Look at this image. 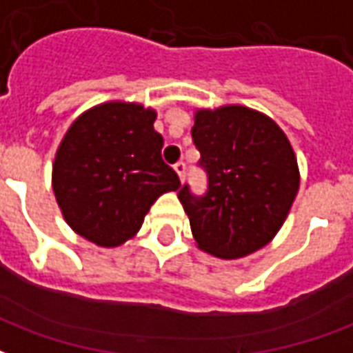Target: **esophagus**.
<instances>
[{
    "label": "esophagus",
    "instance_id": "esophagus-1",
    "mask_svg": "<svg viewBox=\"0 0 353 353\" xmlns=\"http://www.w3.org/2000/svg\"><path fill=\"white\" fill-rule=\"evenodd\" d=\"M174 170H176V174L179 176V179L183 181L185 179V170H187V166H185V162H177L176 166H174Z\"/></svg>",
    "mask_w": 353,
    "mask_h": 353
}]
</instances>
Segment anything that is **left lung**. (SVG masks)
<instances>
[{
    "instance_id": "1",
    "label": "left lung",
    "mask_w": 353,
    "mask_h": 353,
    "mask_svg": "<svg viewBox=\"0 0 353 353\" xmlns=\"http://www.w3.org/2000/svg\"><path fill=\"white\" fill-rule=\"evenodd\" d=\"M192 141L208 174L196 196L177 199L202 252L240 259L265 248L288 219L299 192V166L288 136L270 117L244 105L196 109Z\"/></svg>"
}]
</instances>
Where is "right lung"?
<instances>
[{"instance_id": "1", "label": "right lung", "mask_w": 353, "mask_h": 353, "mask_svg": "<svg viewBox=\"0 0 353 353\" xmlns=\"http://www.w3.org/2000/svg\"><path fill=\"white\" fill-rule=\"evenodd\" d=\"M157 111L134 101H105L81 113L60 141L52 191L65 223L88 242L117 248L136 236L161 194L179 177L161 157Z\"/></svg>"}]
</instances>
